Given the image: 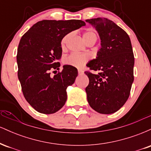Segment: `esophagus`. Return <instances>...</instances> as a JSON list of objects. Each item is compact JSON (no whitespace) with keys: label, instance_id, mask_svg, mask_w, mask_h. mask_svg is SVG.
I'll return each mask as SVG.
<instances>
[{"label":"esophagus","instance_id":"34e87169","mask_svg":"<svg viewBox=\"0 0 151 151\" xmlns=\"http://www.w3.org/2000/svg\"><path fill=\"white\" fill-rule=\"evenodd\" d=\"M83 73H84V72H83L82 70H78V74H82Z\"/></svg>","mask_w":151,"mask_h":151}]
</instances>
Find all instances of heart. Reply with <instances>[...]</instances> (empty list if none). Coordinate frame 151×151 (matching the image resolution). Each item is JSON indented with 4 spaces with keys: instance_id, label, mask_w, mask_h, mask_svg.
I'll use <instances>...</instances> for the list:
<instances>
[{
    "instance_id": "b5f03b06",
    "label": "heart",
    "mask_w": 151,
    "mask_h": 151,
    "mask_svg": "<svg viewBox=\"0 0 151 151\" xmlns=\"http://www.w3.org/2000/svg\"><path fill=\"white\" fill-rule=\"evenodd\" d=\"M71 34H67L61 40V47L62 49H65L67 44V40H69ZM83 39L87 44L91 41H96L97 37H96V32L93 29L89 28L82 35ZM89 60V57L86 55H79V54H71L64 59V62L67 65L72 66V67H76V68H81L84 67V65Z\"/></svg>"
}]
</instances>
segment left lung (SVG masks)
I'll return each instance as SVG.
<instances>
[{
	"label": "left lung",
	"mask_w": 151,
	"mask_h": 151,
	"mask_svg": "<svg viewBox=\"0 0 151 151\" xmlns=\"http://www.w3.org/2000/svg\"><path fill=\"white\" fill-rule=\"evenodd\" d=\"M97 30L101 47L87 67L98 74L85 72L87 100L93 110L110 114L119 110L129 97L133 79V55L128 34L113 21L104 18L86 20Z\"/></svg>",
	"instance_id": "obj_1"
}]
</instances>
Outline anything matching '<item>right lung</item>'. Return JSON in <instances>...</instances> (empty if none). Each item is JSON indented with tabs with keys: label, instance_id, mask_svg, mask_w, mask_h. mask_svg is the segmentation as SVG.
Listing matches in <instances>:
<instances>
[{
	"label": "right lung",
	"instance_id": "1",
	"mask_svg": "<svg viewBox=\"0 0 151 151\" xmlns=\"http://www.w3.org/2000/svg\"><path fill=\"white\" fill-rule=\"evenodd\" d=\"M85 25L80 20H44L32 25L20 39L18 77L26 101L40 113L54 114L65 105L66 90L74 84L77 68L64 65L53 77L50 70H60L62 38Z\"/></svg>",
	"mask_w": 151,
	"mask_h": 151
}]
</instances>
